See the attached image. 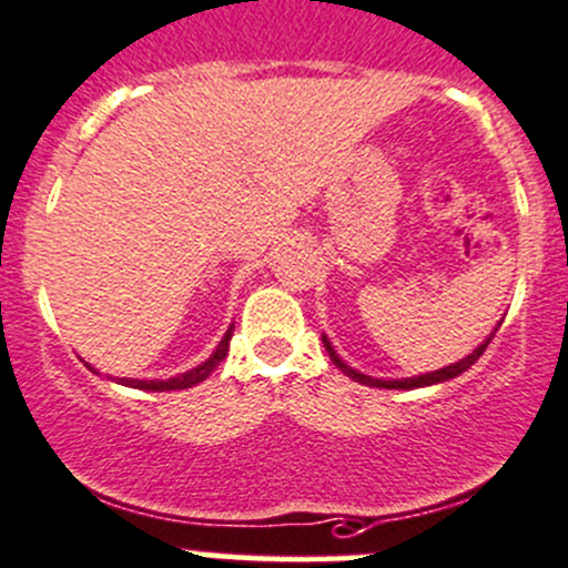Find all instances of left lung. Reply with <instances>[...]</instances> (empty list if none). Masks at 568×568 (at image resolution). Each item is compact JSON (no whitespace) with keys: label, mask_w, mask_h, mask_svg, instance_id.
<instances>
[{"label":"left lung","mask_w":568,"mask_h":568,"mask_svg":"<svg viewBox=\"0 0 568 568\" xmlns=\"http://www.w3.org/2000/svg\"><path fill=\"white\" fill-rule=\"evenodd\" d=\"M491 336H494V334H491ZM491 336H488V339L483 342V345H477L475 351L469 353L467 358H462V362L450 364V367H442V369H434V373L414 375V378H400V381H381V378H369V375H364V373H356V369H353V367H347V364L342 362L339 356H336V351H334V347H331L328 336H323V345H325V351H328L331 362H334L336 367H339L342 373L347 375V378L358 381V384H367V386H381V389H417V386L442 384V381H450V378H456V375L467 373V369L473 367V364L477 362V358L483 356V351H486V347H488V342H491Z\"/></svg>","instance_id":"1"}]
</instances>
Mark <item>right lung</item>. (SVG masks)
<instances>
[{
  "label": "right lung",
  "instance_id": "1",
  "mask_svg": "<svg viewBox=\"0 0 568 568\" xmlns=\"http://www.w3.org/2000/svg\"><path fill=\"white\" fill-rule=\"evenodd\" d=\"M232 331L234 325H229L226 336L221 339V345L215 347V353H212L210 358H206L204 364H199L195 369H190V373H182L176 375V378H168V381H140V378H118L123 386H134V389H145V392H173V389H190V386L201 384L204 378H210L212 369L217 367V364L226 358L229 353V342H232Z\"/></svg>",
  "mask_w": 568,
  "mask_h": 568
}]
</instances>
